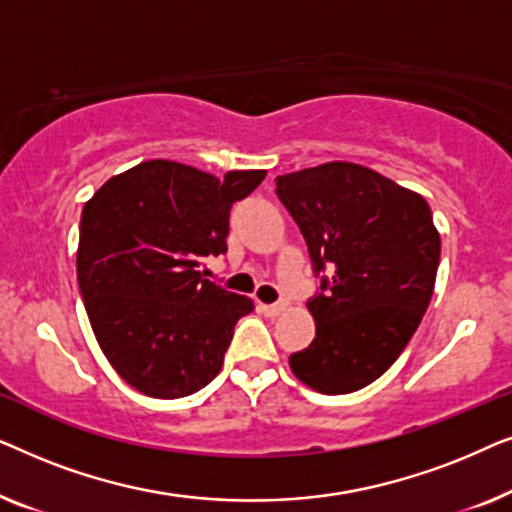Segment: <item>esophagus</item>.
I'll return each instance as SVG.
<instances>
[{"label": "esophagus", "instance_id": "34e87169", "mask_svg": "<svg viewBox=\"0 0 512 512\" xmlns=\"http://www.w3.org/2000/svg\"><path fill=\"white\" fill-rule=\"evenodd\" d=\"M261 307V312L265 314V317H279L286 310L284 303H277V305H258Z\"/></svg>", "mask_w": 512, "mask_h": 512}]
</instances>
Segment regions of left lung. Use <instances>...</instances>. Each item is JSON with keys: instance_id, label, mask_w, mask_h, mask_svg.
<instances>
[{"instance_id": "8db88e82", "label": "left lung", "mask_w": 512, "mask_h": 512, "mask_svg": "<svg viewBox=\"0 0 512 512\" xmlns=\"http://www.w3.org/2000/svg\"><path fill=\"white\" fill-rule=\"evenodd\" d=\"M277 198L298 223L314 272L333 268L307 300L317 335L289 366L319 394H352L387 373L431 303L440 261L431 207L345 160L282 174Z\"/></svg>"}]
</instances>
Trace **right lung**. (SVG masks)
I'll list each match as a JSON object with an SVG mask.
<instances>
[{
	"mask_svg": "<svg viewBox=\"0 0 512 512\" xmlns=\"http://www.w3.org/2000/svg\"><path fill=\"white\" fill-rule=\"evenodd\" d=\"M265 170L219 179L174 160H144L95 191L81 214L76 277L107 361L151 398H181L219 375L237 319L254 300L202 277L226 251L233 202Z\"/></svg>",
	"mask_w": 512,
	"mask_h": 512,
	"instance_id": "obj_1",
	"label": "right lung"
}]
</instances>
